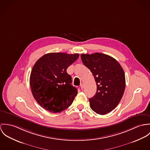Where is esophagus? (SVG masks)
I'll use <instances>...</instances> for the list:
<instances>
[{
  "label": "esophagus",
  "instance_id": "esophagus-1",
  "mask_svg": "<svg viewBox=\"0 0 150 150\" xmlns=\"http://www.w3.org/2000/svg\"><path fill=\"white\" fill-rule=\"evenodd\" d=\"M80 87H81V89H83V87H84V84H83V83H82V84H81Z\"/></svg>",
  "mask_w": 150,
  "mask_h": 150
}]
</instances>
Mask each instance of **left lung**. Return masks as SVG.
Instances as JSON below:
<instances>
[{
	"mask_svg": "<svg viewBox=\"0 0 150 150\" xmlns=\"http://www.w3.org/2000/svg\"><path fill=\"white\" fill-rule=\"evenodd\" d=\"M81 57L97 84L96 95L89 98L90 106L96 113L106 115L116 108L122 97L125 88L124 70L116 59L105 54H82Z\"/></svg>",
	"mask_w": 150,
	"mask_h": 150,
	"instance_id": "8db88e82",
	"label": "left lung"
}]
</instances>
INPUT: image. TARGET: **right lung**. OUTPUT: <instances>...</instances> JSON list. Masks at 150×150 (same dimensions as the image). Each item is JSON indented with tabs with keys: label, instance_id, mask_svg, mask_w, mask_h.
<instances>
[{
	"label": "right lung",
	"instance_id": "1",
	"mask_svg": "<svg viewBox=\"0 0 150 150\" xmlns=\"http://www.w3.org/2000/svg\"><path fill=\"white\" fill-rule=\"evenodd\" d=\"M79 56L78 53H50L36 62L30 85L34 99L42 108L56 113L71 106L78 90L71 84L72 78L67 69Z\"/></svg>",
	"mask_w": 150,
	"mask_h": 150
}]
</instances>
